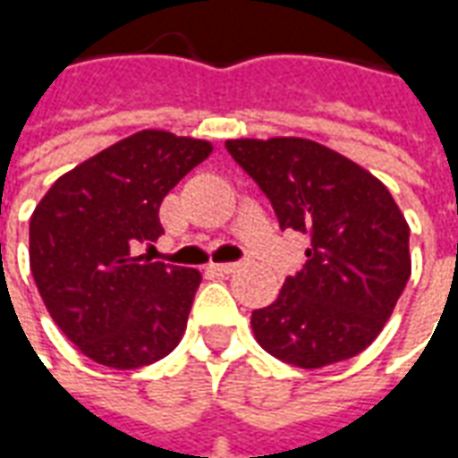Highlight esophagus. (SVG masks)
<instances>
[{
	"instance_id": "34e87169",
	"label": "esophagus",
	"mask_w": 458,
	"mask_h": 458,
	"mask_svg": "<svg viewBox=\"0 0 458 458\" xmlns=\"http://www.w3.org/2000/svg\"><path fill=\"white\" fill-rule=\"evenodd\" d=\"M210 269L218 275H233V272H238L240 265L238 262H220V265H210Z\"/></svg>"
}]
</instances>
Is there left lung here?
<instances>
[{"mask_svg":"<svg viewBox=\"0 0 458 458\" xmlns=\"http://www.w3.org/2000/svg\"><path fill=\"white\" fill-rule=\"evenodd\" d=\"M282 230L309 235L304 267L252 311L258 344L297 368H324L373 344L410 279L407 220L373 174L299 137L230 140Z\"/></svg>","mask_w":458,"mask_h":458,"instance_id":"obj_1","label":"left lung"}]
</instances>
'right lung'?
<instances>
[{
  "instance_id": "add662e5",
  "label": "right lung",
  "mask_w": 458,
  "mask_h": 458,
  "mask_svg": "<svg viewBox=\"0 0 458 458\" xmlns=\"http://www.w3.org/2000/svg\"><path fill=\"white\" fill-rule=\"evenodd\" d=\"M210 151L203 140L137 131L64 174L36 206V287L58 328L95 363L141 368L181 341L199 269L134 255L164 233V196Z\"/></svg>"
}]
</instances>
